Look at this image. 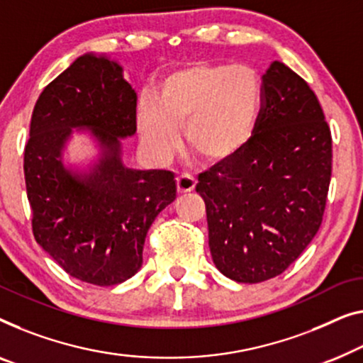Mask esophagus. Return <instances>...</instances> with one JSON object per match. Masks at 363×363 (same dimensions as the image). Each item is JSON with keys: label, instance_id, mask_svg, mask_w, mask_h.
<instances>
[{"label": "esophagus", "instance_id": "34e87169", "mask_svg": "<svg viewBox=\"0 0 363 363\" xmlns=\"http://www.w3.org/2000/svg\"><path fill=\"white\" fill-rule=\"evenodd\" d=\"M194 186H196V178L188 175V173H183L177 178V188L180 193H190L194 190Z\"/></svg>", "mask_w": 363, "mask_h": 363}]
</instances>
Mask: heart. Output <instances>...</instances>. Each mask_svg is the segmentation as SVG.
Masks as SVG:
<instances>
[{
  "label": "heart",
  "instance_id": "b5f03b06",
  "mask_svg": "<svg viewBox=\"0 0 363 363\" xmlns=\"http://www.w3.org/2000/svg\"><path fill=\"white\" fill-rule=\"evenodd\" d=\"M260 108L262 85L250 67L194 64L167 77L159 96L140 93L138 128L157 164H169L180 149L178 125L193 152L218 162L249 143Z\"/></svg>",
  "mask_w": 363,
  "mask_h": 363
}]
</instances>
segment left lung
<instances>
[{
    "instance_id": "obj_1",
    "label": "left lung",
    "mask_w": 363,
    "mask_h": 363,
    "mask_svg": "<svg viewBox=\"0 0 363 363\" xmlns=\"http://www.w3.org/2000/svg\"><path fill=\"white\" fill-rule=\"evenodd\" d=\"M330 170L333 139L316 94L273 60L254 135L198 177L216 269L239 283L285 272L323 223Z\"/></svg>"
}]
</instances>
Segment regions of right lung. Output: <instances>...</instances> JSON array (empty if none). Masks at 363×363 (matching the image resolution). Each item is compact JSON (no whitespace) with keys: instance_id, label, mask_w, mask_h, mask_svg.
Masks as SVG:
<instances>
[{"instance_id":"1","label":"right lung","mask_w":363,"mask_h":363,"mask_svg":"<svg viewBox=\"0 0 363 363\" xmlns=\"http://www.w3.org/2000/svg\"><path fill=\"white\" fill-rule=\"evenodd\" d=\"M135 106L119 62L88 52L44 88L30 118L24 177L34 238L67 273L91 285L113 286L139 272L147 230L177 198L172 172L124 165ZM73 133L97 147L83 167L65 160Z\"/></svg>"}]
</instances>
